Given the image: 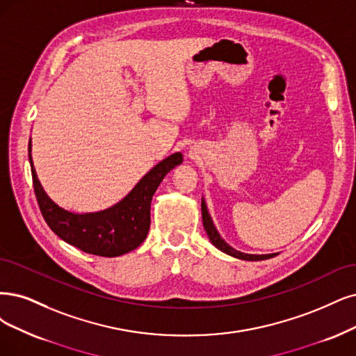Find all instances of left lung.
<instances>
[{"label":"left lung","instance_id":"obj_1","mask_svg":"<svg viewBox=\"0 0 356 356\" xmlns=\"http://www.w3.org/2000/svg\"><path fill=\"white\" fill-rule=\"evenodd\" d=\"M201 209H202V222H204V229L208 234L209 241H211V243L220 249L221 252H225L230 257H234V258H239V259H245V261H261V259H268V258H273L277 254H267V255H252V254H243L241 251H236L234 248H232L225 239L221 238L220 233L217 232L214 222H213V218L211 216H209L208 209H207V204H205V200L202 198V202H201Z\"/></svg>","mask_w":356,"mask_h":356}]
</instances>
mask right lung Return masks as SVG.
<instances>
[{
	"instance_id": "add662e5",
	"label": "right lung",
	"mask_w": 356,
	"mask_h": 356,
	"mask_svg": "<svg viewBox=\"0 0 356 356\" xmlns=\"http://www.w3.org/2000/svg\"><path fill=\"white\" fill-rule=\"evenodd\" d=\"M31 152L29 140L33 189L47 225L64 242L99 257H120L145 241L151 225L152 196L168 171L183 161L180 152L170 155L151 168L120 202L102 211L77 214L58 207L45 193L36 176Z\"/></svg>"
}]
</instances>
